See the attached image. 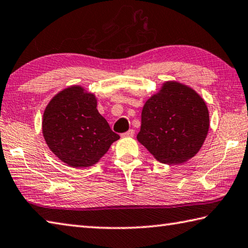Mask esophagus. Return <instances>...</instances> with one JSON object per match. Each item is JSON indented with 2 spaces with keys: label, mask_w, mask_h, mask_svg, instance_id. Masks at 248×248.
<instances>
[{
  "label": "esophagus",
  "mask_w": 248,
  "mask_h": 248,
  "mask_svg": "<svg viewBox=\"0 0 248 248\" xmlns=\"http://www.w3.org/2000/svg\"><path fill=\"white\" fill-rule=\"evenodd\" d=\"M133 136H134V130H132V129H130L127 132L121 134V137L123 138H132Z\"/></svg>",
  "instance_id": "1"
}]
</instances>
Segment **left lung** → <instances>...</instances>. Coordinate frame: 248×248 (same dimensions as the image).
<instances>
[{"mask_svg": "<svg viewBox=\"0 0 248 248\" xmlns=\"http://www.w3.org/2000/svg\"><path fill=\"white\" fill-rule=\"evenodd\" d=\"M208 129L204 100L191 88L170 81L144 104L137 139L160 163L181 164L200 151Z\"/></svg>", "mask_w": 248, "mask_h": 248, "instance_id": "obj_1", "label": "left lung"}]
</instances>
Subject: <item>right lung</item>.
<instances>
[{"mask_svg": "<svg viewBox=\"0 0 248 248\" xmlns=\"http://www.w3.org/2000/svg\"><path fill=\"white\" fill-rule=\"evenodd\" d=\"M42 131L51 151L74 168L90 167L120 137L96 108V98L81 87L54 96L44 110Z\"/></svg>", "mask_w": 248, "mask_h": 248, "instance_id": "right-lung-1", "label": "right lung"}]
</instances>
